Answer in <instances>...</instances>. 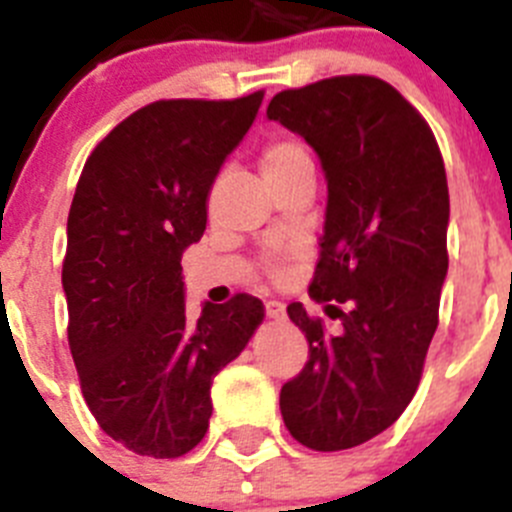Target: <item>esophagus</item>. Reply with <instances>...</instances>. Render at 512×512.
Returning <instances> with one entry per match:
<instances>
[{
	"instance_id": "esophagus-1",
	"label": "esophagus",
	"mask_w": 512,
	"mask_h": 512,
	"mask_svg": "<svg viewBox=\"0 0 512 512\" xmlns=\"http://www.w3.org/2000/svg\"><path fill=\"white\" fill-rule=\"evenodd\" d=\"M266 315H269L271 320H284V315H287V310H284L282 302L271 300V302H266Z\"/></svg>"
}]
</instances>
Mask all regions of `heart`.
I'll return each mask as SVG.
<instances>
[{"label":"heart","mask_w":512,"mask_h":512,"mask_svg":"<svg viewBox=\"0 0 512 512\" xmlns=\"http://www.w3.org/2000/svg\"><path fill=\"white\" fill-rule=\"evenodd\" d=\"M307 151L295 143V140H274L264 148V156H261V169H264V176H274L279 171L289 169V166L300 164V161H307Z\"/></svg>","instance_id":"b5f03b06"}]
</instances>
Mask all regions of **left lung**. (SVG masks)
<instances>
[{
    "instance_id": "1",
    "label": "left lung",
    "mask_w": 512,
    "mask_h": 512,
    "mask_svg": "<svg viewBox=\"0 0 512 512\" xmlns=\"http://www.w3.org/2000/svg\"><path fill=\"white\" fill-rule=\"evenodd\" d=\"M266 117L302 135L325 171L310 297L338 320L328 328L302 302L287 307L310 351L279 410L307 449H354L387 431L418 390L449 271L446 169L428 122L377 76L287 89Z\"/></svg>"
}]
</instances>
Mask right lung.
<instances>
[{"label": "right lung", "instance_id": "add662e5", "mask_svg": "<svg viewBox=\"0 0 512 512\" xmlns=\"http://www.w3.org/2000/svg\"><path fill=\"white\" fill-rule=\"evenodd\" d=\"M261 99L148 104L94 148L76 184L61 274L71 356L99 428L140 456L176 459L205 438L212 379L264 320L251 295L205 302L192 320L182 277L212 182Z\"/></svg>", "mask_w": 512, "mask_h": 512}]
</instances>
